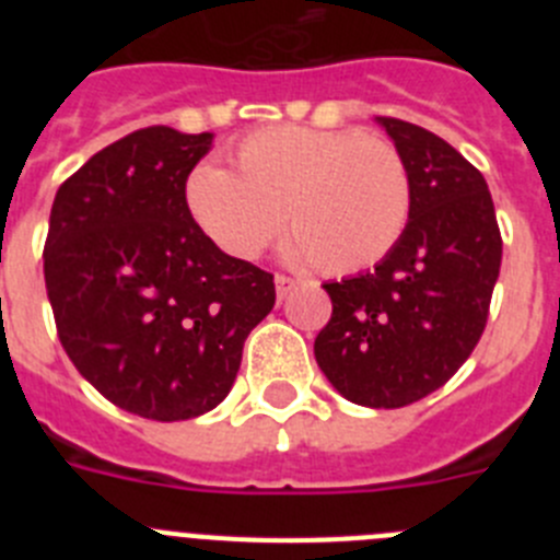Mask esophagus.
<instances>
[{
    "mask_svg": "<svg viewBox=\"0 0 560 560\" xmlns=\"http://www.w3.org/2000/svg\"><path fill=\"white\" fill-rule=\"evenodd\" d=\"M275 289H277V300H285L291 291L296 289V280L294 277H285V275H277L275 277Z\"/></svg>",
    "mask_w": 560,
    "mask_h": 560,
    "instance_id": "esophagus-1",
    "label": "esophagus"
}]
</instances>
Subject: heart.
Masks as SVG:
<instances>
[{"label": "heart", "instance_id": "obj_1", "mask_svg": "<svg viewBox=\"0 0 560 560\" xmlns=\"http://www.w3.org/2000/svg\"><path fill=\"white\" fill-rule=\"evenodd\" d=\"M192 221L237 260L285 224V255L334 275L375 266L412 215V176L389 140L353 128L269 126L235 145V171L201 162L185 182Z\"/></svg>", "mask_w": 560, "mask_h": 560}]
</instances>
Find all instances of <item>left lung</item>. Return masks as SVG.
Masks as SVG:
<instances>
[{
    "label": "left lung",
    "instance_id": "8db88e82",
    "mask_svg": "<svg viewBox=\"0 0 560 560\" xmlns=\"http://www.w3.org/2000/svg\"><path fill=\"white\" fill-rule=\"evenodd\" d=\"M412 176L409 224L373 271L325 283L316 364L359 407L398 409L463 368L488 323L502 235L482 173L438 133L375 117Z\"/></svg>",
    "mask_w": 560,
    "mask_h": 560
}]
</instances>
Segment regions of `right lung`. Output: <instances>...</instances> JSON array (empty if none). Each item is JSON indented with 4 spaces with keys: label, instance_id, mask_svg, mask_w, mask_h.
I'll list each match as a JSON object with an SVG mask.
<instances>
[{
    "label": "right lung",
    "instance_id": "right-lung-1",
    "mask_svg": "<svg viewBox=\"0 0 560 560\" xmlns=\"http://www.w3.org/2000/svg\"><path fill=\"white\" fill-rule=\"evenodd\" d=\"M212 133L140 128L56 192L44 283L78 373L126 412L187 420L235 384L275 277L230 257L192 221L185 182Z\"/></svg>",
    "mask_w": 560,
    "mask_h": 560
}]
</instances>
